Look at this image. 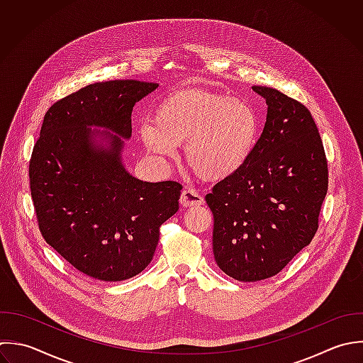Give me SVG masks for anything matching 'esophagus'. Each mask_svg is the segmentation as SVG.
I'll return each mask as SVG.
<instances>
[{"instance_id": "1", "label": "esophagus", "mask_w": 363, "mask_h": 363, "mask_svg": "<svg viewBox=\"0 0 363 363\" xmlns=\"http://www.w3.org/2000/svg\"><path fill=\"white\" fill-rule=\"evenodd\" d=\"M179 202L182 206L191 208V206H201V205H203L205 201L195 189H184L181 194Z\"/></svg>"}]
</instances>
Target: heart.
<instances>
[{"label": "heart", "instance_id": "heart-1", "mask_svg": "<svg viewBox=\"0 0 363 363\" xmlns=\"http://www.w3.org/2000/svg\"><path fill=\"white\" fill-rule=\"evenodd\" d=\"M259 134L250 104L202 89L178 90L152 111V124L138 127L144 148L158 160L177 154L182 143L186 164L206 181H222L249 160Z\"/></svg>", "mask_w": 363, "mask_h": 363}]
</instances>
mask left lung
<instances>
[{
	"instance_id": "8db88e82",
	"label": "left lung",
	"mask_w": 363,
	"mask_h": 363,
	"mask_svg": "<svg viewBox=\"0 0 363 363\" xmlns=\"http://www.w3.org/2000/svg\"><path fill=\"white\" fill-rule=\"evenodd\" d=\"M267 103L263 133L246 164L205 196L213 213V256L238 281L280 273L308 246L328 191L324 145L308 108L253 86Z\"/></svg>"
}]
</instances>
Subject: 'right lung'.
<instances>
[{
  "instance_id": "1",
  "label": "right lung",
  "mask_w": 363,
  "mask_h": 363,
  "mask_svg": "<svg viewBox=\"0 0 363 363\" xmlns=\"http://www.w3.org/2000/svg\"><path fill=\"white\" fill-rule=\"evenodd\" d=\"M157 87L133 79L89 84L50 106L33 145L29 182L40 233L101 281L141 273L161 225L179 209L181 184L144 182L123 162L133 107Z\"/></svg>"
}]
</instances>
